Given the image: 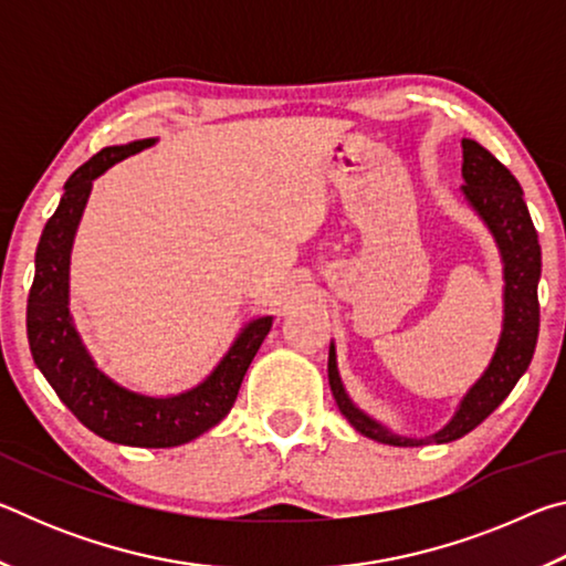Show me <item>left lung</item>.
<instances>
[{
	"instance_id": "obj_1",
	"label": "left lung",
	"mask_w": 566,
	"mask_h": 566,
	"mask_svg": "<svg viewBox=\"0 0 566 566\" xmlns=\"http://www.w3.org/2000/svg\"><path fill=\"white\" fill-rule=\"evenodd\" d=\"M462 195L474 214L482 219L484 227L494 237V244L502 256L504 274V317L502 334L496 342L490 367L479 377L467 395L459 401L454 417L424 439L405 437L381 424L367 411L354 405L347 389L342 385L337 367V347L329 344L327 375L334 401H337L344 419L357 429L359 434L391 447H421V444H447L472 432L476 424L492 415V411L510 397L516 381L526 371L536 347L539 334V300L536 286L542 276V249L539 237L532 224L530 209L524 202L520 181L506 169L492 151H486L474 139H462Z\"/></svg>"
}]
</instances>
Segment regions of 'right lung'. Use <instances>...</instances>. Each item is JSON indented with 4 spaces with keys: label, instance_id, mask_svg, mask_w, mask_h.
I'll use <instances>...</instances> for the list:
<instances>
[{
    "label": "right lung",
    "instance_id": "obj_1",
    "mask_svg": "<svg viewBox=\"0 0 566 566\" xmlns=\"http://www.w3.org/2000/svg\"><path fill=\"white\" fill-rule=\"evenodd\" d=\"M155 145L157 137L104 147L66 179L60 207L46 222L36 247L34 282L27 300V337L32 357L56 397L97 437L114 444L147 449L187 444L217 427L232 409L249 364L274 322V317L247 322L217 367L197 387L179 395H142L114 381L97 367L70 312L74 234L94 179L117 161Z\"/></svg>",
    "mask_w": 566,
    "mask_h": 566
}]
</instances>
